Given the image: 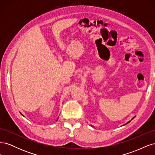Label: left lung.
Instances as JSON below:
<instances>
[{
    "label": "left lung",
    "mask_w": 155,
    "mask_h": 155,
    "mask_svg": "<svg viewBox=\"0 0 155 155\" xmlns=\"http://www.w3.org/2000/svg\"><path fill=\"white\" fill-rule=\"evenodd\" d=\"M134 117H135V116H134ZM134 118H132V120H133V119H134ZM130 121H128V122H127V123H126V124H124V125H126V124H129V122H130ZM91 125V126H92V127H93V126H92V125Z\"/></svg>",
    "instance_id": "left-lung-1"
}]
</instances>
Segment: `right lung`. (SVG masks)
Wrapping results in <instances>:
<instances>
[{
    "mask_svg": "<svg viewBox=\"0 0 155 155\" xmlns=\"http://www.w3.org/2000/svg\"><path fill=\"white\" fill-rule=\"evenodd\" d=\"M21 114H22V116H23V114H22V113H21ZM57 120H56V121H57Z\"/></svg>",
    "mask_w": 155,
    "mask_h": 155,
    "instance_id": "add662e5",
    "label": "right lung"
}]
</instances>
